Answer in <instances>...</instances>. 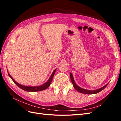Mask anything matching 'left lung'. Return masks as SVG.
Returning <instances> with one entry per match:
<instances>
[{"label": "left lung", "mask_w": 121, "mask_h": 121, "mask_svg": "<svg viewBox=\"0 0 121 121\" xmlns=\"http://www.w3.org/2000/svg\"><path fill=\"white\" fill-rule=\"evenodd\" d=\"M70 78H71V81L72 82V84L73 85V86H74V88L77 90L78 91V92H80V93H82L83 94H96L98 92H100L101 91H102V90H104L105 88L107 86V85H108V83L107 84H106L105 86H104V87H102L100 88H99L98 89H96V90H87V89H83L82 88L78 86L77 84H76L75 81H74V77H73V75L72 74V73H70Z\"/></svg>", "instance_id": "obj_1"}]
</instances>
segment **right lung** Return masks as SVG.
<instances>
[{"label":"right lung","instance_id":"add662e5","mask_svg":"<svg viewBox=\"0 0 121 121\" xmlns=\"http://www.w3.org/2000/svg\"><path fill=\"white\" fill-rule=\"evenodd\" d=\"M56 69H55L53 71L52 75H51V76L50 77L49 79L48 80V81H47L46 83H45L44 84H43V85H40V86H27L22 85H21V84L17 82L15 80H14L12 78V77L10 75V74L9 73H8V75H9V77L12 79L13 82L22 89H23V90H24L25 91H29V92H36V91H40L45 90V89H47V88H48L50 86L51 83H52V82L53 76L55 74V73H56Z\"/></svg>","mask_w":121,"mask_h":121}]
</instances>
